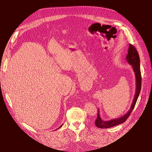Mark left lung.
I'll return each mask as SVG.
<instances>
[{"mask_svg":"<svg viewBox=\"0 0 152 152\" xmlns=\"http://www.w3.org/2000/svg\"><path fill=\"white\" fill-rule=\"evenodd\" d=\"M127 52H128V53H127L126 56V59L129 65L132 66V68L134 72L135 77V87H136V89H135V95L133 99L132 103L131 106L129 110L127 111L125 115H124L121 117L111 119V120H108V121H103V119H102L99 114L100 113L99 109H98L97 117L96 120L95 121V126H96L97 127H99V128H102V129L110 128V127L115 126L116 125L122 124L124 122H125L132 111L135 107V103H136V102L137 100V99L139 97V95L141 90V84H142L139 55L136 49H135L134 45H132L131 44H129L128 51H127Z\"/></svg>","mask_w":152,"mask_h":152,"instance_id":"obj_1","label":"left lung"}]
</instances>
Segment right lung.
<instances>
[{
	"label": "right lung",
	"mask_w": 152,
	"mask_h": 152,
	"mask_svg": "<svg viewBox=\"0 0 152 152\" xmlns=\"http://www.w3.org/2000/svg\"><path fill=\"white\" fill-rule=\"evenodd\" d=\"M61 126H62V125H61V126H60V127H58V128H60V127H61Z\"/></svg>",
	"instance_id": "obj_1"
}]
</instances>
